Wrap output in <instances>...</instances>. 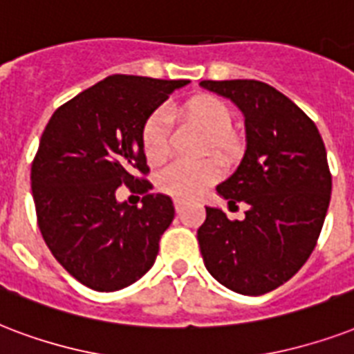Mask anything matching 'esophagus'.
Masks as SVG:
<instances>
[{"label": "esophagus", "instance_id": "34e87169", "mask_svg": "<svg viewBox=\"0 0 354 354\" xmlns=\"http://www.w3.org/2000/svg\"><path fill=\"white\" fill-rule=\"evenodd\" d=\"M174 203H175V208H177V212H180V210H183V208H185V205H186L183 199H175Z\"/></svg>", "mask_w": 354, "mask_h": 354}]
</instances>
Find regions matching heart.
<instances>
[{"mask_svg":"<svg viewBox=\"0 0 354 354\" xmlns=\"http://www.w3.org/2000/svg\"><path fill=\"white\" fill-rule=\"evenodd\" d=\"M183 116L205 133V147L214 151H229L234 146V138L229 133L232 123L231 111L214 95H199L190 100L183 106ZM140 140L147 160L160 162L168 153V112L162 109L151 112L142 125ZM220 177L221 168L214 160L171 162L158 175V186L175 197H196Z\"/></svg>","mask_w":354,"mask_h":354,"instance_id":"heart-1","label":"heart"}]
</instances>
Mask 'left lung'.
Instances as JSON below:
<instances>
[{
	"mask_svg": "<svg viewBox=\"0 0 354 354\" xmlns=\"http://www.w3.org/2000/svg\"><path fill=\"white\" fill-rule=\"evenodd\" d=\"M245 118V153L218 185L229 205L245 201V220L207 207L197 229L203 262L232 292L262 295L290 281L316 248L333 177L316 123L273 86L254 79L201 81Z\"/></svg>",
	"mask_w": 354,
	"mask_h": 354,
	"instance_id": "8db88e82",
	"label": "left lung"
}]
</instances>
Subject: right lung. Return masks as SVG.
<instances>
[{
  "mask_svg": "<svg viewBox=\"0 0 354 354\" xmlns=\"http://www.w3.org/2000/svg\"><path fill=\"white\" fill-rule=\"evenodd\" d=\"M185 84L111 75L60 105L44 129L31 166L38 227L59 264L95 292H116L146 275L174 221L171 197L147 194L140 133ZM122 184L145 194L142 207L117 203Z\"/></svg>",
  "mask_w": 354,
  "mask_h": 354,
  "instance_id": "right-lung-1",
  "label": "right lung"
}]
</instances>
